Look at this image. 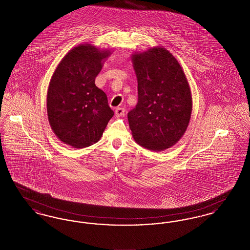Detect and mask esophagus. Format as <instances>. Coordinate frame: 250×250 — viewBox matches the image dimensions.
I'll return each mask as SVG.
<instances>
[{"instance_id": "34e87169", "label": "esophagus", "mask_w": 250, "mask_h": 250, "mask_svg": "<svg viewBox=\"0 0 250 250\" xmlns=\"http://www.w3.org/2000/svg\"><path fill=\"white\" fill-rule=\"evenodd\" d=\"M125 114V108L124 107H117L116 109H115V115L117 116V117H120V116H122V115H124Z\"/></svg>"}]
</instances>
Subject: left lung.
<instances>
[{
	"mask_svg": "<svg viewBox=\"0 0 250 250\" xmlns=\"http://www.w3.org/2000/svg\"><path fill=\"white\" fill-rule=\"evenodd\" d=\"M138 79V104L127 114L136 143L161 151L187 130L192 110L190 88L177 60L166 48L132 57Z\"/></svg>",
	"mask_w": 250,
	"mask_h": 250,
	"instance_id": "left-lung-1",
	"label": "left lung"
}]
</instances>
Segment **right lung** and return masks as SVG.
Returning a JSON list of instances; mask_svg holds the SVG:
<instances>
[{
	"mask_svg": "<svg viewBox=\"0 0 250 250\" xmlns=\"http://www.w3.org/2000/svg\"><path fill=\"white\" fill-rule=\"evenodd\" d=\"M109 52L80 45L60 62L48 86L49 125L60 140L74 148L97 143L114 112L107 95L95 86L102 60Z\"/></svg>",
	"mask_w": 250,
	"mask_h": 250,
	"instance_id": "obj_1",
	"label": "right lung"
}]
</instances>
